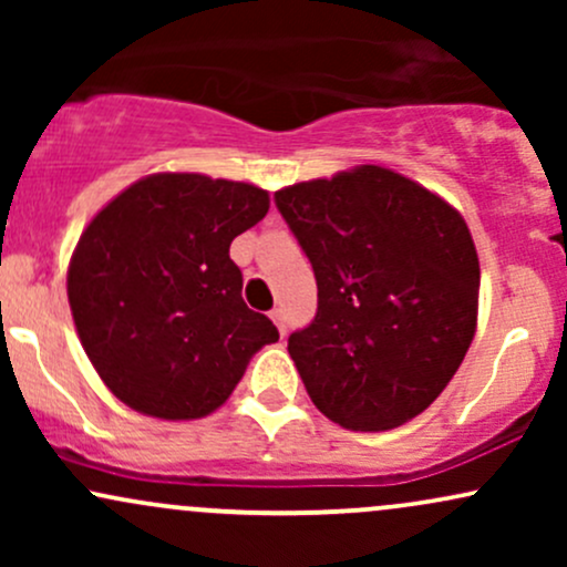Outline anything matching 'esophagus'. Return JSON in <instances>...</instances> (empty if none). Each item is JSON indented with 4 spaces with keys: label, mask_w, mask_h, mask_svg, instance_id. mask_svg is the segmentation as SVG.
Wrapping results in <instances>:
<instances>
[{
    "label": "esophagus",
    "mask_w": 567,
    "mask_h": 567,
    "mask_svg": "<svg viewBox=\"0 0 567 567\" xmlns=\"http://www.w3.org/2000/svg\"><path fill=\"white\" fill-rule=\"evenodd\" d=\"M269 317H271V322L277 324L279 333H282V336L288 333V320H285V309H279V306H277V309L269 311Z\"/></svg>",
    "instance_id": "34e87169"
}]
</instances>
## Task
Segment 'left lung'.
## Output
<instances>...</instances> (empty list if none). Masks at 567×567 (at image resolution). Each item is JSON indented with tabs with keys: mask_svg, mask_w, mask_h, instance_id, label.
<instances>
[{
	"mask_svg": "<svg viewBox=\"0 0 567 567\" xmlns=\"http://www.w3.org/2000/svg\"><path fill=\"white\" fill-rule=\"evenodd\" d=\"M275 202L317 279L315 320L288 338L311 402L357 432L424 413L477 324L480 261L464 218L375 165L288 186Z\"/></svg>",
	"mask_w": 567,
	"mask_h": 567,
	"instance_id": "1",
	"label": "left lung"
}]
</instances>
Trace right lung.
Segmentation results:
<instances>
[{"instance_id": "1", "label": "right lung", "mask_w": 567, "mask_h": 567, "mask_svg": "<svg viewBox=\"0 0 567 567\" xmlns=\"http://www.w3.org/2000/svg\"><path fill=\"white\" fill-rule=\"evenodd\" d=\"M269 213L264 188L197 173L138 181L90 220L69 266L76 333L125 405L167 421L229 400L279 333L243 301L231 239Z\"/></svg>"}]
</instances>
